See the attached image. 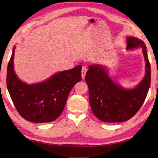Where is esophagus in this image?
I'll list each match as a JSON object with an SVG mask.
<instances>
[{"mask_svg": "<svg viewBox=\"0 0 158 158\" xmlns=\"http://www.w3.org/2000/svg\"><path fill=\"white\" fill-rule=\"evenodd\" d=\"M86 72H87V69L86 67H85V66H83L82 71H81V73H82V79H84L85 78V74H86Z\"/></svg>", "mask_w": 158, "mask_h": 158, "instance_id": "1", "label": "esophagus"}]
</instances>
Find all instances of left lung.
<instances>
[{"mask_svg": "<svg viewBox=\"0 0 158 158\" xmlns=\"http://www.w3.org/2000/svg\"><path fill=\"white\" fill-rule=\"evenodd\" d=\"M126 40L127 50L141 48L145 60V76L135 87L125 88L117 84L103 65L90 64L85 74L91 109L103 122L117 123L129 120L142 106L150 88L151 69L144 43L133 36L127 37Z\"/></svg>", "mask_w": 158, "mask_h": 158, "instance_id": "8db88e82", "label": "left lung"}]
</instances>
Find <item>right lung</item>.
Instances as JSON below:
<instances>
[{
    "label": "right lung",
    "mask_w": 158,
    "mask_h": 158,
    "mask_svg": "<svg viewBox=\"0 0 158 158\" xmlns=\"http://www.w3.org/2000/svg\"><path fill=\"white\" fill-rule=\"evenodd\" d=\"M13 47L7 67L8 92L19 114L26 120L37 123L55 121L63 112L73 86L82 80V66L52 74L43 82L28 84L18 77L14 68Z\"/></svg>",
    "instance_id": "right-lung-1"
}]
</instances>
